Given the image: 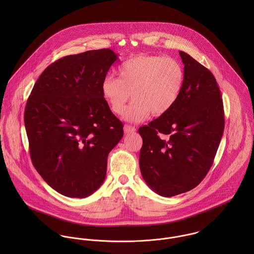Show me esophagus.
<instances>
[{
  "label": "esophagus",
  "instance_id": "esophagus-1",
  "mask_svg": "<svg viewBox=\"0 0 254 254\" xmlns=\"http://www.w3.org/2000/svg\"><path fill=\"white\" fill-rule=\"evenodd\" d=\"M135 131H136V128L133 127V126H131V125H125V126H124V132H125L126 134L133 133V132H135Z\"/></svg>",
  "mask_w": 254,
  "mask_h": 254
}]
</instances>
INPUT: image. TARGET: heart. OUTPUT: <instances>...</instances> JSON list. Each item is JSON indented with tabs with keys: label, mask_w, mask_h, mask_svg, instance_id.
Wrapping results in <instances>:
<instances>
[{
	"label": "heart",
	"mask_w": 254,
	"mask_h": 254,
	"mask_svg": "<svg viewBox=\"0 0 254 254\" xmlns=\"http://www.w3.org/2000/svg\"><path fill=\"white\" fill-rule=\"evenodd\" d=\"M118 78L107 76L102 93L110 109L121 114L130 94L134 100L123 113L130 122H140L149 113L165 114L174 107L185 85V70L173 58L138 55L127 59L118 67Z\"/></svg>",
	"instance_id": "obj_1"
}]
</instances>
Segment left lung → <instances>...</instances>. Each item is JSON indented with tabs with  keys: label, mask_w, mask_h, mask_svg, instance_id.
Masks as SVG:
<instances>
[{
	"label": "left lung",
	"mask_w": 254,
	"mask_h": 254,
	"mask_svg": "<svg viewBox=\"0 0 254 254\" xmlns=\"http://www.w3.org/2000/svg\"><path fill=\"white\" fill-rule=\"evenodd\" d=\"M185 85L174 107L139 128L140 169L146 185L170 197L195 188L212 166L224 132V109L213 74L179 52Z\"/></svg>",
	"instance_id": "obj_1"
}]
</instances>
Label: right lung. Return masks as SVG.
<instances>
[{
    "mask_svg": "<svg viewBox=\"0 0 254 254\" xmlns=\"http://www.w3.org/2000/svg\"><path fill=\"white\" fill-rule=\"evenodd\" d=\"M117 55L110 49L67 56L40 75L24 124L30 156L44 181L68 197H87L107 176L110 150L123 137L102 83Z\"/></svg>",
    "mask_w": 254,
    "mask_h": 254,
    "instance_id": "right-lung-1",
    "label": "right lung"
}]
</instances>
